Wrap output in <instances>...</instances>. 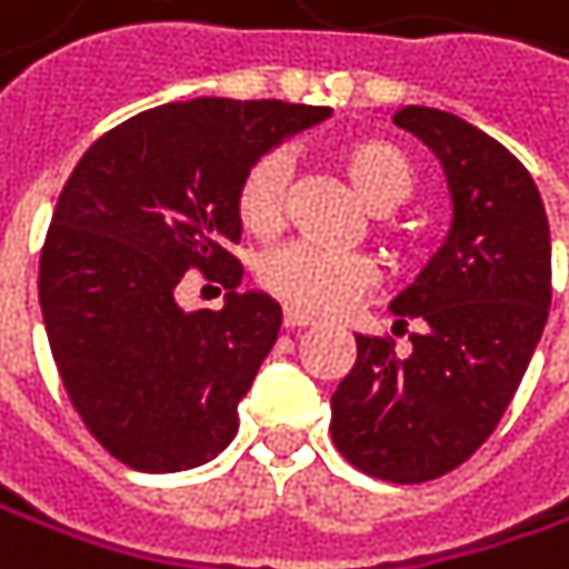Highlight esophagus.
I'll use <instances>...</instances> for the list:
<instances>
[{
    "mask_svg": "<svg viewBox=\"0 0 569 569\" xmlns=\"http://www.w3.org/2000/svg\"><path fill=\"white\" fill-rule=\"evenodd\" d=\"M305 325H315V318H311V315H305V311L284 308V328H305Z\"/></svg>",
    "mask_w": 569,
    "mask_h": 569,
    "instance_id": "34e87169",
    "label": "esophagus"
}]
</instances>
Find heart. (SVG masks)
Listing matches in <instances>:
<instances>
[{"label": "heart", "instance_id": "b5f03b06", "mask_svg": "<svg viewBox=\"0 0 569 569\" xmlns=\"http://www.w3.org/2000/svg\"><path fill=\"white\" fill-rule=\"evenodd\" d=\"M338 163L351 190L376 214H386V210L406 203L416 187L409 157L382 140H362L345 147ZM284 153H264L244 173L238 187V218L251 234L264 238L278 231L284 214ZM258 284L295 311L331 315L348 308L376 284V264L366 254H325L308 244H288L261 258Z\"/></svg>", "mask_w": 569, "mask_h": 569}]
</instances>
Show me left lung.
I'll return each instance as SVG.
<instances>
[{"instance_id": "8db88e82", "label": "left lung", "mask_w": 569, "mask_h": 569, "mask_svg": "<svg viewBox=\"0 0 569 569\" xmlns=\"http://www.w3.org/2000/svg\"><path fill=\"white\" fill-rule=\"evenodd\" d=\"M392 120L442 163L452 224L392 301V331L412 351L355 335L359 355L331 396V439L376 479L426 482L466 462L520 389L550 311V224L530 170L500 140L432 107H402Z\"/></svg>"}]
</instances>
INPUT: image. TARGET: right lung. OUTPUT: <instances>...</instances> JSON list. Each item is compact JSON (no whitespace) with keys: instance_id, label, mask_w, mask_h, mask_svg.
I'll list each match as a JSON object with an SVG mask.
<instances>
[{"instance_id":"add662e5","label":"right lung","mask_w":569,"mask_h":569,"mask_svg":"<svg viewBox=\"0 0 569 569\" xmlns=\"http://www.w3.org/2000/svg\"><path fill=\"white\" fill-rule=\"evenodd\" d=\"M328 107L200 97L103 133L69 173L39 258V305L69 402L123 466L180 472L238 432L281 305L238 291V187ZM221 280V312H183L187 270Z\"/></svg>"}]
</instances>
